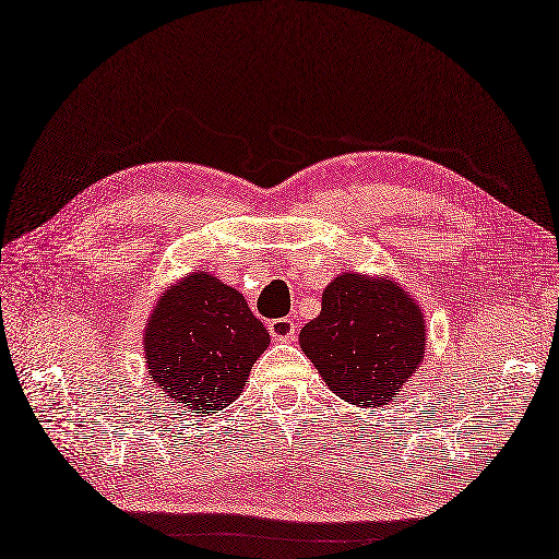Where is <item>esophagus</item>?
Here are the masks:
<instances>
[{
	"mask_svg": "<svg viewBox=\"0 0 559 559\" xmlns=\"http://www.w3.org/2000/svg\"><path fill=\"white\" fill-rule=\"evenodd\" d=\"M269 333L276 342H293L297 333V323L295 319H274L269 321Z\"/></svg>",
	"mask_w": 559,
	"mask_h": 559,
	"instance_id": "obj_1",
	"label": "esophagus"
}]
</instances>
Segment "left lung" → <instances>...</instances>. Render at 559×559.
Returning a JSON list of instances; mask_svg holds the SVG:
<instances>
[{
  "label": "left lung",
  "instance_id": "1",
  "mask_svg": "<svg viewBox=\"0 0 559 559\" xmlns=\"http://www.w3.org/2000/svg\"><path fill=\"white\" fill-rule=\"evenodd\" d=\"M423 307L390 276L345 271L321 295V313L299 331V349L328 390L361 408H378L425 359Z\"/></svg>",
  "mask_w": 559,
  "mask_h": 559
}]
</instances>
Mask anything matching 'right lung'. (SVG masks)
Segmentation results:
<instances>
[{
  "label": "right lung",
  "instance_id": "obj_1",
  "mask_svg": "<svg viewBox=\"0 0 559 559\" xmlns=\"http://www.w3.org/2000/svg\"><path fill=\"white\" fill-rule=\"evenodd\" d=\"M269 342L246 297L210 271H191L151 309L143 361L169 404L183 413H217L246 390Z\"/></svg>",
  "mask_w": 559,
  "mask_h": 559
}]
</instances>
